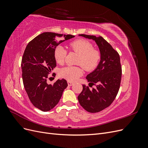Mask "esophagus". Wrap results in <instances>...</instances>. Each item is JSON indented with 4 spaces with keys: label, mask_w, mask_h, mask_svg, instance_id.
I'll return each mask as SVG.
<instances>
[{
    "label": "esophagus",
    "mask_w": 148,
    "mask_h": 148,
    "mask_svg": "<svg viewBox=\"0 0 148 148\" xmlns=\"http://www.w3.org/2000/svg\"><path fill=\"white\" fill-rule=\"evenodd\" d=\"M67 83H68V85H69V86H72V85L73 84V83H71V82H68Z\"/></svg>",
    "instance_id": "obj_1"
}]
</instances>
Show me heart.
Instances as JSON below:
<instances>
[{
	"label": "heart",
	"instance_id": "1",
	"mask_svg": "<svg viewBox=\"0 0 148 148\" xmlns=\"http://www.w3.org/2000/svg\"><path fill=\"white\" fill-rule=\"evenodd\" d=\"M70 48L79 55L78 64L82 65L87 71L95 69L99 64L101 56L99 52L93 49L92 44L86 40L80 39L75 40L70 44ZM66 51L62 46H58L54 50L53 56L56 62L59 64L64 62ZM83 73V70L80 66H67L59 70L62 78L69 82H75Z\"/></svg>",
	"mask_w": 148,
	"mask_h": 148
}]
</instances>
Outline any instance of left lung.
<instances>
[{
  "instance_id": "1",
  "label": "left lung",
  "mask_w": 148,
  "mask_h": 148,
  "mask_svg": "<svg viewBox=\"0 0 148 148\" xmlns=\"http://www.w3.org/2000/svg\"><path fill=\"white\" fill-rule=\"evenodd\" d=\"M79 36L95 41L100 52L99 64L86 77L89 86L96 84V88L90 90L83 84V91L78 96L80 105L85 110L96 113L109 107L117 95L122 77L120 56L102 36L83 34Z\"/></svg>"
}]
</instances>
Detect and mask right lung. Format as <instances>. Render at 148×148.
<instances>
[{"label":"right lung","instance_id":"1","mask_svg":"<svg viewBox=\"0 0 148 148\" xmlns=\"http://www.w3.org/2000/svg\"><path fill=\"white\" fill-rule=\"evenodd\" d=\"M75 37L71 34L46 32L38 35L26 46L21 60L22 78L25 91L34 107L43 112L52 109L59 102L68 86L65 79L47 83V75L56 66L55 49Z\"/></svg>","mask_w":148,"mask_h":148}]
</instances>
